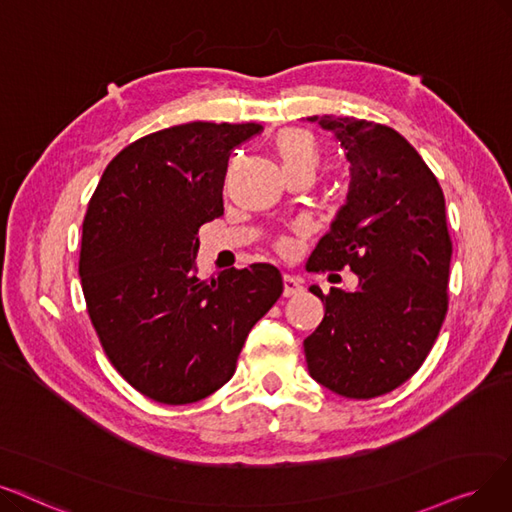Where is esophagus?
<instances>
[{"label":"esophagus","mask_w":512,"mask_h":512,"mask_svg":"<svg viewBox=\"0 0 512 512\" xmlns=\"http://www.w3.org/2000/svg\"><path fill=\"white\" fill-rule=\"evenodd\" d=\"M304 288H302V281L294 275H283V296L290 298V296H296L300 294Z\"/></svg>","instance_id":"1"}]
</instances>
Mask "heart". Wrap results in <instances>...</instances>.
Instances as JSON below:
<instances>
[{
    "label": "heart",
    "mask_w": 512,
    "mask_h": 512,
    "mask_svg": "<svg viewBox=\"0 0 512 512\" xmlns=\"http://www.w3.org/2000/svg\"><path fill=\"white\" fill-rule=\"evenodd\" d=\"M275 151L283 166V172L290 170H315L321 159L319 142L313 132L304 128H288L275 138Z\"/></svg>",
    "instance_id": "1"
}]
</instances>
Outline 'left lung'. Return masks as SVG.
<instances>
[{
    "label": "left lung",
    "instance_id": "1",
    "mask_svg": "<svg viewBox=\"0 0 512 512\" xmlns=\"http://www.w3.org/2000/svg\"><path fill=\"white\" fill-rule=\"evenodd\" d=\"M332 132L351 185L306 269L359 277L355 292H311L323 321L304 340L313 380L349 399H372L410 380L447 313L452 239L431 168L393 128L355 117H309Z\"/></svg>",
    "mask_w": 512,
    "mask_h": 512
}]
</instances>
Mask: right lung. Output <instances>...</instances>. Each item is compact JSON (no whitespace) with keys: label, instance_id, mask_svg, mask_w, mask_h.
<instances>
[{"label":"right lung","instance_id":"right-lung-1","mask_svg":"<svg viewBox=\"0 0 512 512\" xmlns=\"http://www.w3.org/2000/svg\"><path fill=\"white\" fill-rule=\"evenodd\" d=\"M260 124L191 121L119 151L88 203L79 277L115 370L138 393L187 405L235 374L254 323L283 292L273 264L195 275L201 224L220 218L229 155Z\"/></svg>","mask_w":512,"mask_h":512}]
</instances>
